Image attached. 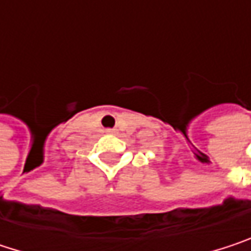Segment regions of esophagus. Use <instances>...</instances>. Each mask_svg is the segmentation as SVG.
<instances>
[{
    "label": "esophagus",
    "mask_w": 251,
    "mask_h": 251,
    "mask_svg": "<svg viewBox=\"0 0 251 251\" xmlns=\"http://www.w3.org/2000/svg\"><path fill=\"white\" fill-rule=\"evenodd\" d=\"M107 132H109V133H110V132H113V130H112V129H107Z\"/></svg>",
    "instance_id": "1"
}]
</instances>
